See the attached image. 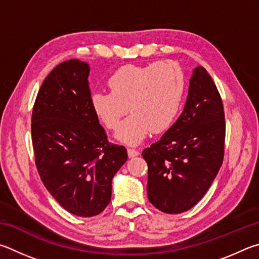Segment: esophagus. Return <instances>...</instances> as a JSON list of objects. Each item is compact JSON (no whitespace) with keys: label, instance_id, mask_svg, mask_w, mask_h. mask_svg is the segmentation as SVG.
Here are the masks:
<instances>
[{"label":"esophagus","instance_id":"obj_1","mask_svg":"<svg viewBox=\"0 0 259 259\" xmlns=\"http://www.w3.org/2000/svg\"><path fill=\"white\" fill-rule=\"evenodd\" d=\"M127 155H128L130 158H133L139 156L140 152L138 150H135V149H127Z\"/></svg>","mask_w":259,"mask_h":259}]
</instances>
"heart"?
<instances>
[{
	"label": "heart",
	"mask_w": 259,
	"mask_h": 259,
	"mask_svg": "<svg viewBox=\"0 0 259 259\" xmlns=\"http://www.w3.org/2000/svg\"><path fill=\"white\" fill-rule=\"evenodd\" d=\"M110 92L91 95L95 117L108 130H116L127 106L132 112L118 130L116 138L137 146L147 135L168 131L178 118L185 92L182 68L174 61H155L148 65H126L108 78Z\"/></svg>",
	"instance_id": "obj_1"
}]
</instances>
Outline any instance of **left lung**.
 <instances>
[{
  "mask_svg": "<svg viewBox=\"0 0 259 259\" xmlns=\"http://www.w3.org/2000/svg\"><path fill=\"white\" fill-rule=\"evenodd\" d=\"M225 116L214 80L205 68L193 69L187 102L160 140L144 149L148 199L157 209H191L210 188L223 162Z\"/></svg>",
  "mask_w": 259,
  "mask_h": 259,
  "instance_id": "left-lung-1",
  "label": "left lung"
}]
</instances>
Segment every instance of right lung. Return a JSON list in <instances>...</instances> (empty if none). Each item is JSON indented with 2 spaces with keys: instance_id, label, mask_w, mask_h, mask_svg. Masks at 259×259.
I'll return each instance as SVG.
<instances>
[{
  "instance_id": "1",
  "label": "right lung",
  "mask_w": 259,
  "mask_h": 259,
  "mask_svg": "<svg viewBox=\"0 0 259 259\" xmlns=\"http://www.w3.org/2000/svg\"><path fill=\"white\" fill-rule=\"evenodd\" d=\"M90 66L72 59L44 79L31 115L35 162L43 184L67 211L91 217L111 199L125 147L109 143L91 108Z\"/></svg>"
}]
</instances>
